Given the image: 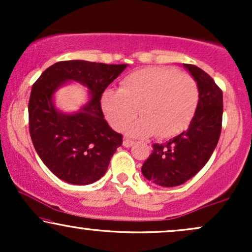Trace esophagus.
Returning <instances> with one entry per match:
<instances>
[{"label":"esophagus","mask_w":252,"mask_h":252,"mask_svg":"<svg viewBox=\"0 0 252 252\" xmlns=\"http://www.w3.org/2000/svg\"><path fill=\"white\" fill-rule=\"evenodd\" d=\"M135 142L134 141H131V140H129V138H126V140L123 141V146L126 147V148H129V147H131L132 144H134Z\"/></svg>","instance_id":"34e87169"}]
</instances>
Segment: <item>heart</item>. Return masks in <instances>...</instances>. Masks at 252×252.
Segmentation results:
<instances>
[{
  "mask_svg": "<svg viewBox=\"0 0 252 252\" xmlns=\"http://www.w3.org/2000/svg\"><path fill=\"white\" fill-rule=\"evenodd\" d=\"M199 102V86L187 73L169 67H146L130 73L120 90L102 94L104 114L115 129L130 126L132 136L154 134L158 138L174 136L189 126ZM139 110H137V109Z\"/></svg>",
  "mask_w": 252,
  "mask_h": 252,
  "instance_id": "1",
  "label": "heart"
}]
</instances>
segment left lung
Masks as SVG:
<instances>
[{"label": "left lung", "instance_id": "left-lung-1", "mask_svg": "<svg viewBox=\"0 0 252 252\" xmlns=\"http://www.w3.org/2000/svg\"><path fill=\"white\" fill-rule=\"evenodd\" d=\"M196 80L199 102L189 129L166 143L153 144L142 174L162 187H174L193 178L210 160L221 131L222 92L215 80L195 65L184 63Z\"/></svg>", "mask_w": 252, "mask_h": 252}]
</instances>
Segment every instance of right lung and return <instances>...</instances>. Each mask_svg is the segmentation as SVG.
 <instances>
[{
	"mask_svg": "<svg viewBox=\"0 0 252 252\" xmlns=\"http://www.w3.org/2000/svg\"><path fill=\"white\" fill-rule=\"evenodd\" d=\"M126 67V63L67 60L50 66L34 83L28 103L32 142L42 162L62 180L73 185L99 180L122 146L123 136L104 120L100 98ZM67 81L90 90V100L74 114L59 112L53 102L54 92Z\"/></svg>",
	"mask_w": 252,
	"mask_h": 252,
	"instance_id": "obj_1",
	"label": "right lung"
}]
</instances>
